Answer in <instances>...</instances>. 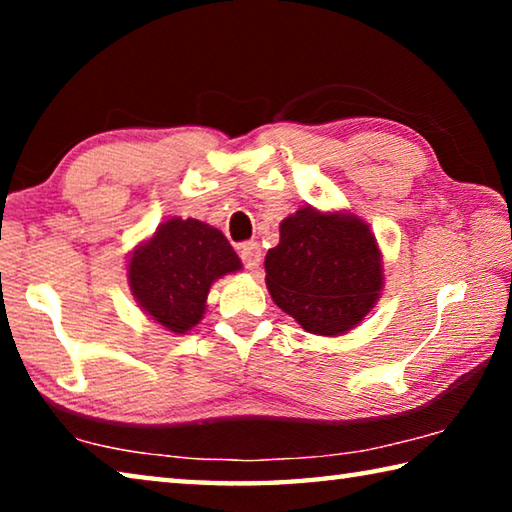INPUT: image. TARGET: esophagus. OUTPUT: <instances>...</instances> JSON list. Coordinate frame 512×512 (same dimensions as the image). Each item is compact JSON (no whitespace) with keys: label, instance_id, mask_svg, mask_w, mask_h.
I'll use <instances>...</instances> for the list:
<instances>
[{"label":"esophagus","instance_id":"obj_1","mask_svg":"<svg viewBox=\"0 0 512 512\" xmlns=\"http://www.w3.org/2000/svg\"><path fill=\"white\" fill-rule=\"evenodd\" d=\"M239 257H241V262H244L246 268L255 271L259 262H262V250H259L257 241H246V244H241L239 246Z\"/></svg>","mask_w":512,"mask_h":512}]
</instances>
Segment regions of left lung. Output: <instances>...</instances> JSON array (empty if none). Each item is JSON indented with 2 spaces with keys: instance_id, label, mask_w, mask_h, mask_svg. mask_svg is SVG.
I'll return each instance as SVG.
<instances>
[{
  "instance_id": "left-lung-1",
  "label": "left lung",
  "mask_w": 512,
  "mask_h": 512,
  "mask_svg": "<svg viewBox=\"0 0 512 512\" xmlns=\"http://www.w3.org/2000/svg\"><path fill=\"white\" fill-rule=\"evenodd\" d=\"M264 268L275 305L320 336L359 325L384 287L381 253L366 221L314 207L282 221L280 244L268 250Z\"/></svg>"
}]
</instances>
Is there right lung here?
<instances>
[{"mask_svg":"<svg viewBox=\"0 0 512 512\" xmlns=\"http://www.w3.org/2000/svg\"><path fill=\"white\" fill-rule=\"evenodd\" d=\"M241 268L221 230L196 219H169L128 259V284L146 314L185 334L205 314L214 280Z\"/></svg>","mask_w":512,"mask_h":512,"instance_id":"1","label":"right lung"}]
</instances>
